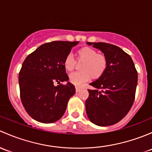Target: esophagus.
<instances>
[{
  "label": "esophagus",
  "mask_w": 152,
  "mask_h": 152,
  "mask_svg": "<svg viewBox=\"0 0 152 152\" xmlns=\"http://www.w3.org/2000/svg\"><path fill=\"white\" fill-rule=\"evenodd\" d=\"M75 89H76V92H79L80 91L81 88L80 86H75Z\"/></svg>",
  "instance_id": "1"
}]
</instances>
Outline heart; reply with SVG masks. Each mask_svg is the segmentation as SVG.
Here are the masks:
<instances>
[{
    "mask_svg": "<svg viewBox=\"0 0 152 152\" xmlns=\"http://www.w3.org/2000/svg\"><path fill=\"white\" fill-rule=\"evenodd\" d=\"M78 59L83 61L82 71L75 72L69 75V80L75 85H81L88 81L92 76L99 77L107 68V61L102 54H98L96 50L91 48H83L78 51ZM64 67L67 71H72L75 66L76 61L72 53L64 59Z\"/></svg>",
    "mask_w": 152,
    "mask_h": 152,
    "instance_id": "obj_1",
    "label": "heart"
}]
</instances>
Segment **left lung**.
Instances as JSON below:
<instances>
[{
	"label": "left lung",
	"mask_w": 152,
	"mask_h": 152,
	"mask_svg": "<svg viewBox=\"0 0 152 152\" xmlns=\"http://www.w3.org/2000/svg\"><path fill=\"white\" fill-rule=\"evenodd\" d=\"M100 50L107 61V68L99 79L90 83L86 110L89 120L98 126L115 124L128 113L133 104L137 72L129 54L111 44L87 42Z\"/></svg>",
	"instance_id": "left-lung-1"
}]
</instances>
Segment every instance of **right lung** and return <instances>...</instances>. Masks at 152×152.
Listing matches in <instances>:
<instances>
[{"label": "right lung", "instance_id": "right-lung-1", "mask_svg": "<svg viewBox=\"0 0 152 152\" xmlns=\"http://www.w3.org/2000/svg\"><path fill=\"white\" fill-rule=\"evenodd\" d=\"M78 42L54 41L44 44L26 57L19 74L20 99L31 118L53 123L64 114L67 103L75 93L68 81L64 59ZM55 82L59 85L54 86Z\"/></svg>", "mask_w": 152, "mask_h": 152}]
</instances>
